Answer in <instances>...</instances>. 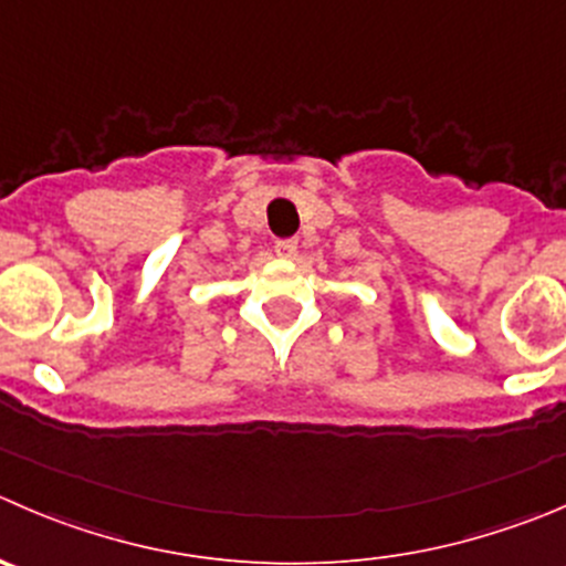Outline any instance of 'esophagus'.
<instances>
[{
    "label": "esophagus",
    "instance_id": "esophagus-1",
    "mask_svg": "<svg viewBox=\"0 0 566 566\" xmlns=\"http://www.w3.org/2000/svg\"><path fill=\"white\" fill-rule=\"evenodd\" d=\"M276 254L284 256V260H293L298 254V243L293 238L290 240H276Z\"/></svg>",
    "mask_w": 566,
    "mask_h": 566
}]
</instances>
